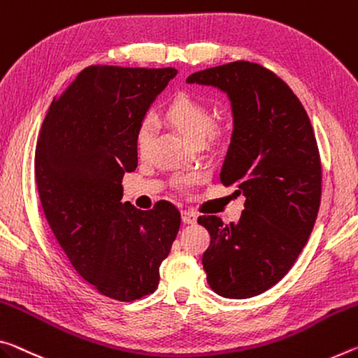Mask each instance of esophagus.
Returning <instances> with one entry per match:
<instances>
[{"label": "esophagus", "mask_w": 358, "mask_h": 358, "mask_svg": "<svg viewBox=\"0 0 358 358\" xmlns=\"http://www.w3.org/2000/svg\"><path fill=\"white\" fill-rule=\"evenodd\" d=\"M181 220H183L185 224H194L197 217L194 212H191V210H183V212H181Z\"/></svg>", "instance_id": "34e87169"}]
</instances>
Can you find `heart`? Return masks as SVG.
I'll return each instance as SVG.
<instances>
[{"mask_svg": "<svg viewBox=\"0 0 358 358\" xmlns=\"http://www.w3.org/2000/svg\"><path fill=\"white\" fill-rule=\"evenodd\" d=\"M162 116L170 126L194 143H201L203 138L215 141L223 135V129L213 124L212 110L208 105L189 92H178L173 95L169 103L164 106ZM152 137H155V124L148 117L141 119L135 130V150L140 157L148 155ZM199 181H202V173L199 172L180 173L172 178V185L177 189L185 191Z\"/></svg>", "mask_w": 358, "mask_h": 358, "instance_id": "obj_1", "label": "heart"}]
</instances>
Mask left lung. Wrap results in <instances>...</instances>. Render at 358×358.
<instances>
[{
  "instance_id": "8db88e82",
  "label": "left lung",
  "mask_w": 358,
  "mask_h": 358,
  "mask_svg": "<svg viewBox=\"0 0 358 358\" xmlns=\"http://www.w3.org/2000/svg\"><path fill=\"white\" fill-rule=\"evenodd\" d=\"M186 83L228 94L234 116L220 180L245 196L237 223L202 215L210 234L202 266L212 290L245 299L269 290L301 253L322 197V164L301 101L268 68L237 60L191 75Z\"/></svg>"
}]
</instances>
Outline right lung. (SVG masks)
I'll list each match as a JSON object with an SVG mask.
<instances>
[{"label": "right lung", "instance_id": "right-lung-1", "mask_svg": "<svg viewBox=\"0 0 358 358\" xmlns=\"http://www.w3.org/2000/svg\"><path fill=\"white\" fill-rule=\"evenodd\" d=\"M175 68L90 65L54 99L39 132L35 177L46 220L84 280L117 301L159 285L181 215L167 201L138 210L122 199L137 167L135 130Z\"/></svg>", "mask_w": 358, "mask_h": 358}]
</instances>
